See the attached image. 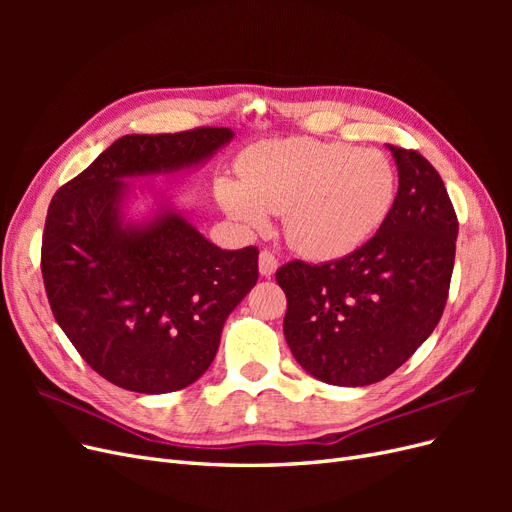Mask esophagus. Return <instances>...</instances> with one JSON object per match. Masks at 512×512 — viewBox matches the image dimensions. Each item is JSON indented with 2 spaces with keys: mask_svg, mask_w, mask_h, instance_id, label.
I'll return each mask as SVG.
<instances>
[{
  "mask_svg": "<svg viewBox=\"0 0 512 512\" xmlns=\"http://www.w3.org/2000/svg\"><path fill=\"white\" fill-rule=\"evenodd\" d=\"M258 269H260V275L265 277H271L275 271H277V258L271 250H262L260 256H258Z\"/></svg>",
  "mask_w": 512,
  "mask_h": 512,
  "instance_id": "obj_1",
  "label": "esophagus"
}]
</instances>
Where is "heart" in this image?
I'll return each instance as SVG.
<instances>
[{
    "mask_svg": "<svg viewBox=\"0 0 512 512\" xmlns=\"http://www.w3.org/2000/svg\"><path fill=\"white\" fill-rule=\"evenodd\" d=\"M241 173L243 183H218L230 218L265 228L269 213H284L290 245L318 260L359 250L389 218L397 194L395 166L382 151L312 138L258 145Z\"/></svg>",
    "mask_w": 512,
    "mask_h": 512,
    "instance_id": "heart-1",
    "label": "heart"
}]
</instances>
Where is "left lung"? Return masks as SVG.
Listing matches in <instances>:
<instances>
[{
	"label": "left lung",
	"instance_id": "8db88e82",
	"mask_svg": "<svg viewBox=\"0 0 512 512\" xmlns=\"http://www.w3.org/2000/svg\"><path fill=\"white\" fill-rule=\"evenodd\" d=\"M389 149L399 188L376 235L344 258L275 273L294 359L335 386L391 376L436 329L451 288L459 222L444 181L418 151Z\"/></svg>",
	"mask_w": 512,
	"mask_h": 512
}]
</instances>
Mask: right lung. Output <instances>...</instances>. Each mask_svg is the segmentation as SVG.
Here are the masks:
<instances>
[{
  "mask_svg": "<svg viewBox=\"0 0 512 512\" xmlns=\"http://www.w3.org/2000/svg\"><path fill=\"white\" fill-rule=\"evenodd\" d=\"M230 138L228 128L121 136L51 200L40 269L53 316L121 389L158 395L196 382L258 280V247L222 250L173 209L123 226L121 179L194 166Z\"/></svg>",
  "mask_w": 512,
  "mask_h": 512,
  "instance_id": "right-lung-1",
  "label": "right lung"
}]
</instances>
